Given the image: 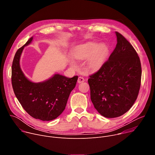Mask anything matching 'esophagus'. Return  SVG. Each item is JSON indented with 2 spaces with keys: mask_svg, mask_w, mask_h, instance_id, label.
Listing matches in <instances>:
<instances>
[{
  "mask_svg": "<svg viewBox=\"0 0 155 155\" xmlns=\"http://www.w3.org/2000/svg\"><path fill=\"white\" fill-rule=\"evenodd\" d=\"M84 81V78L82 77H79L78 78V83H83Z\"/></svg>",
  "mask_w": 155,
  "mask_h": 155,
  "instance_id": "esophagus-1",
  "label": "esophagus"
}]
</instances>
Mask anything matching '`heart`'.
<instances>
[{
	"instance_id": "1",
	"label": "heart",
	"mask_w": 155,
	"mask_h": 155,
	"mask_svg": "<svg viewBox=\"0 0 155 155\" xmlns=\"http://www.w3.org/2000/svg\"><path fill=\"white\" fill-rule=\"evenodd\" d=\"M108 48L104 43L97 45L90 43L80 47L74 53V58L86 61V68L90 71H96L99 69L105 61Z\"/></svg>"
}]
</instances>
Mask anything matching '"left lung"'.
<instances>
[{
  "label": "left lung",
  "mask_w": 155,
  "mask_h": 155,
  "mask_svg": "<svg viewBox=\"0 0 155 155\" xmlns=\"http://www.w3.org/2000/svg\"><path fill=\"white\" fill-rule=\"evenodd\" d=\"M115 48L87 81L91 100L103 117L116 118L127 112L137 98L142 76L140 58L131 44L118 32Z\"/></svg>",
  "instance_id": "8db88e82"
}]
</instances>
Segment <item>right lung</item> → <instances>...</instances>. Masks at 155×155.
<instances>
[{
	"instance_id": "1",
	"label": "right lung",
	"mask_w": 155,
	"mask_h": 155,
	"mask_svg": "<svg viewBox=\"0 0 155 155\" xmlns=\"http://www.w3.org/2000/svg\"><path fill=\"white\" fill-rule=\"evenodd\" d=\"M29 40L15 53L12 67V83L18 101L32 117L42 121H51L64 110L71 91L75 87L78 76L68 78L54 74L50 79L40 83L29 80L22 71L19 59Z\"/></svg>"
}]
</instances>
